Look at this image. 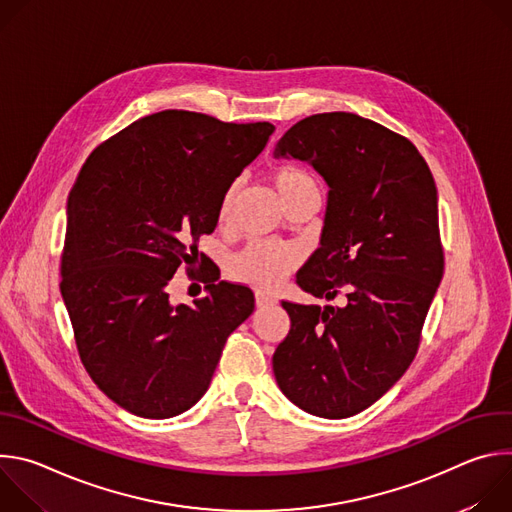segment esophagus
Segmentation results:
<instances>
[{"label": "esophagus", "mask_w": 512, "mask_h": 512, "mask_svg": "<svg viewBox=\"0 0 512 512\" xmlns=\"http://www.w3.org/2000/svg\"><path fill=\"white\" fill-rule=\"evenodd\" d=\"M255 304H257V308H267V306H273L275 300L271 296L263 294V291H257V294H255Z\"/></svg>", "instance_id": "1"}]
</instances>
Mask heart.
Instances as JSON below:
<instances>
[{
  "label": "heart",
  "instance_id": "1",
  "mask_svg": "<svg viewBox=\"0 0 512 512\" xmlns=\"http://www.w3.org/2000/svg\"><path fill=\"white\" fill-rule=\"evenodd\" d=\"M273 186L283 198V202L291 200L302 192L318 190L314 178L304 168L294 164H283L273 172ZM235 198H237V186L233 184L227 188V192L221 198V204H218V221L221 223L229 221ZM296 265H298V253L291 247L269 243V241H255V243H249L231 259L229 275L257 289H273Z\"/></svg>",
  "mask_w": 512,
  "mask_h": 512
}]
</instances>
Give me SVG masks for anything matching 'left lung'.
<instances>
[{
    "instance_id": "left-lung-1",
    "label": "left lung",
    "mask_w": 512,
    "mask_h": 512,
    "mask_svg": "<svg viewBox=\"0 0 512 512\" xmlns=\"http://www.w3.org/2000/svg\"><path fill=\"white\" fill-rule=\"evenodd\" d=\"M273 156L308 162L330 188L320 247L298 285L338 300L281 302L291 328L273 354L275 381L312 415L352 417L417 354L444 275L435 182L407 137L344 111L298 121Z\"/></svg>"
}]
</instances>
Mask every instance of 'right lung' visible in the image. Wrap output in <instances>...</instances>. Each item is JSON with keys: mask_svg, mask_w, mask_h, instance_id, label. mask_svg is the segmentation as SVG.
Returning <instances> with one entry per match:
<instances>
[{"mask_svg": "<svg viewBox=\"0 0 512 512\" xmlns=\"http://www.w3.org/2000/svg\"><path fill=\"white\" fill-rule=\"evenodd\" d=\"M273 131L168 109L133 121L81 168L66 204L60 294L87 373L125 411H188L253 314L245 285L204 273L208 294L174 306L168 283L198 259L223 194Z\"/></svg>", "mask_w": 512, "mask_h": 512, "instance_id": "add662e5", "label": "right lung"}]
</instances>
